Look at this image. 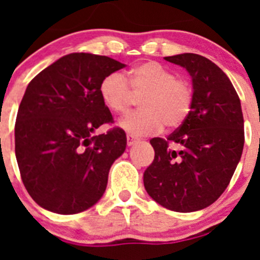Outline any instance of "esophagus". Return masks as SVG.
I'll return each instance as SVG.
<instances>
[{
	"mask_svg": "<svg viewBox=\"0 0 260 260\" xmlns=\"http://www.w3.org/2000/svg\"><path fill=\"white\" fill-rule=\"evenodd\" d=\"M137 143V138H134L133 135H127V146H133V144Z\"/></svg>",
	"mask_w": 260,
	"mask_h": 260,
	"instance_id": "esophagus-1",
	"label": "esophagus"
}]
</instances>
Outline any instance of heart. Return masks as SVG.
<instances>
[{
    "instance_id": "1",
    "label": "heart",
    "mask_w": 260,
    "mask_h": 260,
    "mask_svg": "<svg viewBox=\"0 0 260 260\" xmlns=\"http://www.w3.org/2000/svg\"><path fill=\"white\" fill-rule=\"evenodd\" d=\"M99 92L105 107L116 114L126 113L134 96H141V110L119 122V127L135 137L160 132L164 125L180 126L192 105L189 82L176 78L169 69L155 61L134 66L125 78L117 73L109 74L103 79Z\"/></svg>"
}]
</instances>
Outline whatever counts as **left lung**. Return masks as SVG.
<instances>
[{
    "label": "left lung",
    "mask_w": 260,
    "mask_h": 260,
    "mask_svg": "<svg viewBox=\"0 0 260 260\" xmlns=\"http://www.w3.org/2000/svg\"><path fill=\"white\" fill-rule=\"evenodd\" d=\"M165 59L191 77L192 105L167 139L150 141L155 158L143 182L162 207L195 212L219 199L240 162L245 142L242 109L232 82L212 61L194 53Z\"/></svg>",
    "instance_id": "1"
}]
</instances>
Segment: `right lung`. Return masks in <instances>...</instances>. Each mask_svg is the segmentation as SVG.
<instances>
[{"label":"right lung","instance_id":"add662e5","mask_svg":"<svg viewBox=\"0 0 260 260\" xmlns=\"http://www.w3.org/2000/svg\"><path fill=\"white\" fill-rule=\"evenodd\" d=\"M125 63L91 53H70L27 86L15 123V156L31 198L44 210L73 215L100 201L109 169L126 150V134L100 98L103 79Z\"/></svg>","mask_w":260,"mask_h":260}]
</instances>
